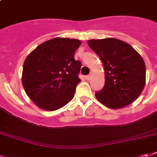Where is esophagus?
<instances>
[{
  "label": "esophagus",
  "instance_id": "34e87169",
  "mask_svg": "<svg viewBox=\"0 0 157 157\" xmlns=\"http://www.w3.org/2000/svg\"><path fill=\"white\" fill-rule=\"evenodd\" d=\"M91 77H92V75H91V74H90V75H87L86 77H85V78H86V80H90Z\"/></svg>",
  "mask_w": 157,
  "mask_h": 157
}]
</instances>
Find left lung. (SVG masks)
<instances>
[{"label":"left lung","instance_id":"left-lung-1","mask_svg":"<svg viewBox=\"0 0 157 157\" xmlns=\"http://www.w3.org/2000/svg\"><path fill=\"white\" fill-rule=\"evenodd\" d=\"M88 44L104 65L105 86L95 96L108 108L116 109L133 103L146 83L143 58L126 42L115 38L91 39Z\"/></svg>","mask_w":157,"mask_h":157}]
</instances>
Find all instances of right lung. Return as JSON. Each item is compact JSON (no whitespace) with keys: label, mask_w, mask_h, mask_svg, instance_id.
<instances>
[{"label":"right lung","mask_w":157,"mask_h":157,"mask_svg":"<svg viewBox=\"0 0 157 157\" xmlns=\"http://www.w3.org/2000/svg\"><path fill=\"white\" fill-rule=\"evenodd\" d=\"M81 42L56 37L42 42L25 59L21 82L28 97L39 108L53 111L74 96L81 63L74 53Z\"/></svg>","instance_id":"right-lung-1"}]
</instances>
